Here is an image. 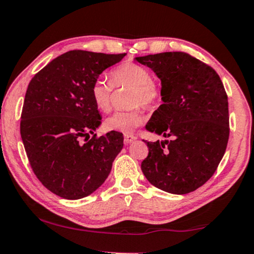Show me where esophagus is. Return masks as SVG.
<instances>
[{
  "mask_svg": "<svg viewBox=\"0 0 254 254\" xmlns=\"http://www.w3.org/2000/svg\"><path fill=\"white\" fill-rule=\"evenodd\" d=\"M135 139H136V136L133 134H126L124 135V143L130 144L131 142H133Z\"/></svg>",
  "mask_w": 254,
  "mask_h": 254,
  "instance_id": "obj_1",
  "label": "esophagus"
}]
</instances>
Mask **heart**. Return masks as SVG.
Masks as SVG:
<instances>
[{"mask_svg":"<svg viewBox=\"0 0 254 254\" xmlns=\"http://www.w3.org/2000/svg\"><path fill=\"white\" fill-rule=\"evenodd\" d=\"M111 81L100 78L95 80L90 87V96L95 106L102 112L112 107V94L114 87H130L131 110L118 111L105 120L104 126L108 131L131 133L143 122L141 105L155 106L162 98V88L146 66L134 62H124L114 67L110 73Z\"/></svg>","mask_w":254,"mask_h":254,"instance_id":"obj_1","label":"heart"}]
</instances>
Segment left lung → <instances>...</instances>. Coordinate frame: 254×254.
<instances>
[{
  "label": "left lung",
  "instance_id": "obj_1",
  "mask_svg": "<svg viewBox=\"0 0 254 254\" xmlns=\"http://www.w3.org/2000/svg\"><path fill=\"white\" fill-rule=\"evenodd\" d=\"M162 80L163 104L146 126L164 142L146 143L141 170L154 187L174 194L196 190L214 175L229 136L227 94L210 65L184 52L135 58Z\"/></svg>",
  "mask_w": 254,
  "mask_h": 254
}]
</instances>
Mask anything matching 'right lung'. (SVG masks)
<instances>
[{"mask_svg":"<svg viewBox=\"0 0 254 254\" xmlns=\"http://www.w3.org/2000/svg\"><path fill=\"white\" fill-rule=\"evenodd\" d=\"M124 56L66 52L37 72L28 84L20 134L35 175L61 198L81 199L97 190L122 150V133H95L102 118L91 99L90 87L104 70Z\"/></svg>","mask_w":254,"mask_h":254,"instance_id":"right-lung-1","label":"right lung"}]
</instances>
